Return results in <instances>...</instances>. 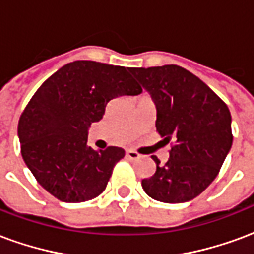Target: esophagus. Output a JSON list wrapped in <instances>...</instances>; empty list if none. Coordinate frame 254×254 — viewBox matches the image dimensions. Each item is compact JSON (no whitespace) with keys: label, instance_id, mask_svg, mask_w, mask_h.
Here are the masks:
<instances>
[{"label":"esophagus","instance_id":"1","mask_svg":"<svg viewBox=\"0 0 254 254\" xmlns=\"http://www.w3.org/2000/svg\"><path fill=\"white\" fill-rule=\"evenodd\" d=\"M138 156H140V155H138L136 151H133V149H127V159H137Z\"/></svg>","mask_w":254,"mask_h":254}]
</instances>
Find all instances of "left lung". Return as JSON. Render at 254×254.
I'll return each instance as SVG.
<instances>
[{
    "label": "left lung",
    "instance_id": "obj_1",
    "mask_svg": "<svg viewBox=\"0 0 254 254\" xmlns=\"http://www.w3.org/2000/svg\"><path fill=\"white\" fill-rule=\"evenodd\" d=\"M156 106V132L174 140L170 158L141 181L144 191L162 202H185L216 178L233 144L227 105L200 78L178 65L129 69Z\"/></svg>",
    "mask_w": 254,
    "mask_h": 254
}]
</instances>
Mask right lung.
<instances>
[{"label":"right lung","instance_id":"obj_1","mask_svg":"<svg viewBox=\"0 0 254 254\" xmlns=\"http://www.w3.org/2000/svg\"><path fill=\"white\" fill-rule=\"evenodd\" d=\"M141 92L125 66L74 61L58 69L38 88L19 120L21 155L36 181L64 202L99 196L125 151L88 147L89 127L103 118L111 99Z\"/></svg>","mask_w":254,"mask_h":254}]
</instances>
